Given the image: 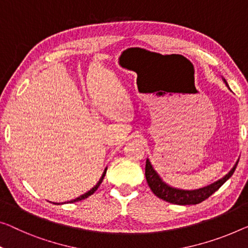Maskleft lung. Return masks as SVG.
Wrapping results in <instances>:
<instances>
[{
  "label": "left lung",
  "mask_w": 248,
  "mask_h": 248,
  "mask_svg": "<svg viewBox=\"0 0 248 248\" xmlns=\"http://www.w3.org/2000/svg\"><path fill=\"white\" fill-rule=\"evenodd\" d=\"M225 83L227 84L226 81H225ZM237 164L238 161L236 162L232 170L228 172L224 178L219 179L218 182L209 185V186L201 188V189H197V190H182V189H176V188L169 187L168 185H166L159 178V176H158L157 172L154 170L153 166H151V164L148 159L146 161L145 175H146L148 186L150 187L151 191H153L158 198L176 205H196L206 201V199L209 198L210 196L215 193V191L218 190L221 187V185H224L227 179L231 178L232 175L235 171L236 167H237Z\"/></svg>",
  "instance_id": "8db88e82"
}]
</instances>
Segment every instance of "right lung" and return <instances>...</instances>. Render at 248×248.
Here are the masks:
<instances>
[{
    "mask_svg": "<svg viewBox=\"0 0 248 248\" xmlns=\"http://www.w3.org/2000/svg\"><path fill=\"white\" fill-rule=\"evenodd\" d=\"M106 172H107V169H106V170H105V172H103V175H102V177H101V178H100V180H99V183H98L97 185H95V186H94L93 188H92L91 190H89L88 193H86V194L82 195V196H80V197H78V198H76V199H73V201H71V202H80V201H82V199H86V198H88V197H89V196H91L92 194H93L94 191L98 189L99 186H100V185H101V183H102L103 178H105V175H106Z\"/></svg>",
    "mask_w": 248,
    "mask_h": 248,
    "instance_id": "add662e5",
    "label": "right lung"
}]
</instances>
